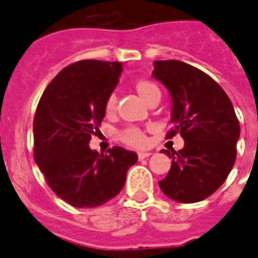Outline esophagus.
I'll return each mask as SVG.
<instances>
[{"mask_svg": "<svg viewBox=\"0 0 258 258\" xmlns=\"http://www.w3.org/2000/svg\"><path fill=\"white\" fill-rule=\"evenodd\" d=\"M152 153H149V152H139L137 153V157H139V160H143V159H147V157L151 156Z\"/></svg>", "mask_w": 258, "mask_h": 258, "instance_id": "34e87169", "label": "esophagus"}]
</instances>
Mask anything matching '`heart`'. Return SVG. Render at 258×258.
<instances>
[{
    "mask_svg": "<svg viewBox=\"0 0 258 258\" xmlns=\"http://www.w3.org/2000/svg\"><path fill=\"white\" fill-rule=\"evenodd\" d=\"M133 89L136 90V93L139 94V97L143 99L144 102L149 103L156 98H160V89L155 82L149 81V79H137L133 83ZM117 109V99H115L114 94L107 95L103 103V113L106 117H113ZM118 139L121 143H123L127 147L132 148H143L147 145V135L143 129L136 126L125 127L123 131L118 133Z\"/></svg>",
    "mask_w": 258,
    "mask_h": 258,
    "instance_id": "heart-1",
    "label": "heart"
}]
</instances>
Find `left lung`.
I'll return each mask as SVG.
<instances>
[{"label": "left lung", "instance_id": "1", "mask_svg": "<svg viewBox=\"0 0 258 258\" xmlns=\"http://www.w3.org/2000/svg\"><path fill=\"white\" fill-rule=\"evenodd\" d=\"M153 77L172 98L167 139L180 133L184 140L180 151H161L172 164L159 185L173 201L201 202L223 184L235 163L239 122L233 103L213 78L183 61H155Z\"/></svg>", "mask_w": 258, "mask_h": 258}]
</instances>
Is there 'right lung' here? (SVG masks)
Returning a JSON list of instances; mask_svg holds the SVG:
<instances>
[{
	"label": "right lung",
	"mask_w": 258,
	"mask_h": 258,
	"mask_svg": "<svg viewBox=\"0 0 258 258\" xmlns=\"http://www.w3.org/2000/svg\"><path fill=\"white\" fill-rule=\"evenodd\" d=\"M119 61L81 60L63 69L44 90L33 118V157L57 197L79 209L105 205L125 185L135 152L89 147L99 132L103 103L118 83Z\"/></svg>",
	"instance_id": "1"
}]
</instances>
